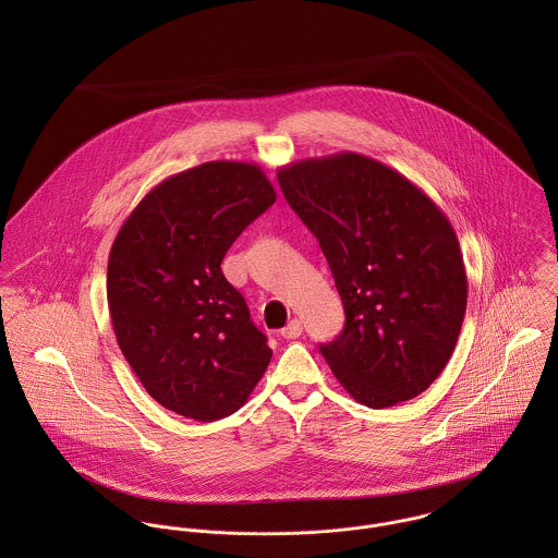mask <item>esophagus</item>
I'll return each mask as SVG.
<instances>
[{"label":"esophagus","instance_id":"esophagus-1","mask_svg":"<svg viewBox=\"0 0 558 558\" xmlns=\"http://www.w3.org/2000/svg\"><path fill=\"white\" fill-rule=\"evenodd\" d=\"M303 335V322L301 319H290L286 328H281L283 339H299Z\"/></svg>","mask_w":558,"mask_h":558}]
</instances>
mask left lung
Wrapping results in <instances>:
<instances>
[{"label": "left lung", "mask_w": 558, "mask_h": 558, "mask_svg": "<svg viewBox=\"0 0 558 558\" xmlns=\"http://www.w3.org/2000/svg\"><path fill=\"white\" fill-rule=\"evenodd\" d=\"M281 191L318 239L345 310L322 356L363 405L423 393L449 363L469 281L453 226L405 175L356 153L283 165Z\"/></svg>", "instance_id": "8db88e82"}]
</instances>
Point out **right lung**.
<instances>
[{"instance_id":"add662e5","label":"right lung","mask_w":558,"mask_h":558,"mask_svg":"<svg viewBox=\"0 0 558 558\" xmlns=\"http://www.w3.org/2000/svg\"><path fill=\"white\" fill-rule=\"evenodd\" d=\"M277 199L255 162L210 160L159 182L111 244L107 303L118 345L167 410L217 421L251 396L272 350L221 262Z\"/></svg>"}]
</instances>
